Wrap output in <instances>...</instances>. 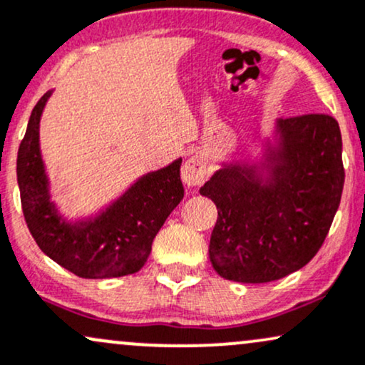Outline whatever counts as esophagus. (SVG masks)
<instances>
[{"label": "esophagus", "instance_id": "1", "mask_svg": "<svg viewBox=\"0 0 365 365\" xmlns=\"http://www.w3.org/2000/svg\"><path fill=\"white\" fill-rule=\"evenodd\" d=\"M205 178H207V165H205L204 156L195 153L194 156H190L185 163H183L182 180L188 187H197L202 185Z\"/></svg>", "mask_w": 365, "mask_h": 365}]
</instances>
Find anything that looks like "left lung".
Here are the masks:
<instances>
[{
    "label": "left lung",
    "mask_w": 365,
    "mask_h": 365,
    "mask_svg": "<svg viewBox=\"0 0 365 365\" xmlns=\"http://www.w3.org/2000/svg\"><path fill=\"white\" fill-rule=\"evenodd\" d=\"M344 182L335 118H279L260 165L222 163L200 188L217 207L209 243L214 270L226 280L263 284L302 269L330 231Z\"/></svg>",
    "instance_id": "1"
}]
</instances>
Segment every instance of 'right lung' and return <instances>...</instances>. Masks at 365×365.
<instances>
[{"label":"right lung","mask_w":365,"mask_h":365,"mask_svg":"<svg viewBox=\"0 0 365 365\" xmlns=\"http://www.w3.org/2000/svg\"><path fill=\"white\" fill-rule=\"evenodd\" d=\"M51 95L47 91L34 107L16 158L21 209L29 230L47 257L78 277L134 274L144 267L153 240L183 199L182 158L140 177L98 216L66 221L51 200L38 144L41 117Z\"/></svg>","instance_id":"add662e5"}]
</instances>
